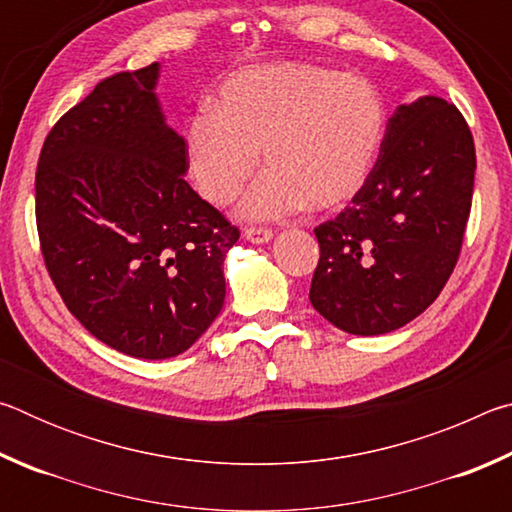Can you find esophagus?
<instances>
[{
  "label": "esophagus",
  "instance_id": "obj_1",
  "mask_svg": "<svg viewBox=\"0 0 512 512\" xmlns=\"http://www.w3.org/2000/svg\"><path fill=\"white\" fill-rule=\"evenodd\" d=\"M244 237L250 241V244H266V241L273 239V230H268V228H246Z\"/></svg>",
  "mask_w": 512,
  "mask_h": 512
}]
</instances>
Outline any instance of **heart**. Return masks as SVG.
Listing matches in <instances>:
<instances>
[{
  "instance_id": "1",
  "label": "heart",
  "mask_w": 512,
  "mask_h": 512,
  "mask_svg": "<svg viewBox=\"0 0 512 512\" xmlns=\"http://www.w3.org/2000/svg\"><path fill=\"white\" fill-rule=\"evenodd\" d=\"M185 128L189 178L225 207L257 169L241 205L255 221L336 212L359 196L386 135V103L368 79L309 63H271L225 79Z\"/></svg>"
}]
</instances>
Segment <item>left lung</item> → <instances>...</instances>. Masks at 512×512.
Returning a JSON list of instances; mask_svg holds the SVG:
<instances>
[{"instance_id":"1","label":"left lung","mask_w":512,"mask_h":512,"mask_svg":"<svg viewBox=\"0 0 512 512\" xmlns=\"http://www.w3.org/2000/svg\"><path fill=\"white\" fill-rule=\"evenodd\" d=\"M474 140L454 103L420 97L388 119L366 187L314 228L320 259L309 300L357 336L420 316L452 275L474 192Z\"/></svg>"}]
</instances>
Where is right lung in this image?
<instances>
[{
    "label": "right lung",
    "mask_w": 512,
    "mask_h": 512,
    "mask_svg": "<svg viewBox=\"0 0 512 512\" xmlns=\"http://www.w3.org/2000/svg\"><path fill=\"white\" fill-rule=\"evenodd\" d=\"M160 65L119 72L67 110L36 169L40 250L56 291L101 343L137 359L192 348L225 298L239 228L185 180L164 124Z\"/></svg>",
    "instance_id": "right-lung-1"
}]
</instances>
